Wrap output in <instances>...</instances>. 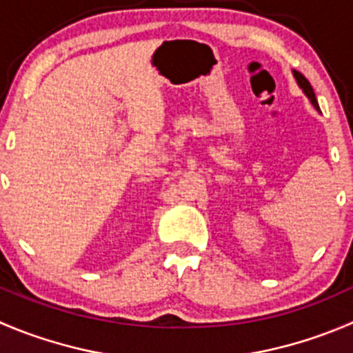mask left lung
<instances>
[{
  "mask_svg": "<svg viewBox=\"0 0 353 353\" xmlns=\"http://www.w3.org/2000/svg\"><path fill=\"white\" fill-rule=\"evenodd\" d=\"M293 75H295L296 82H299V85H300V88H302L303 93H305V97L310 100V103H312L314 107H316V110H319V105H317V100H316V94H314L312 85H310V82L307 81L305 75L300 74L299 70H293ZM319 112H321V110H319Z\"/></svg>",
  "mask_w": 353,
  "mask_h": 353,
  "instance_id": "8db88e82",
  "label": "left lung"
}]
</instances>
